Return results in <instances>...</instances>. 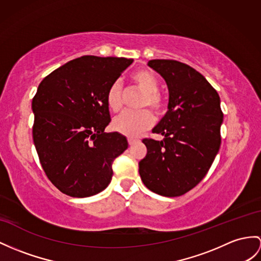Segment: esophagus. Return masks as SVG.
Returning a JSON list of instances; mask_svg holds the SVG:
<instances>
[{
	"mask_svg": "<svg viewBox=\"0 0 261 261\" xmlns=\"http://www.w3.org/2000/svg\"><path fill=\"white\" fill-rule=\"evenodd\" d=\"M127 141H128V144L132 146V145L136 144V143L138 142V139H136V138H133V137H128V138H127Z\"/></svg>",
	"mask_w": 261,
	"mask_h": 261,
	"instance_id": "esophagus-1",
	"label": "esophagus"
}]
</instances>
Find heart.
Masks as SVG:
<instances>
[{"label":"heart","mask_w":261,"mask_h":261,"mask_svg":"<svg viewBox=\"0 0 261 261\" xmlns=\"http://www.w3.org/2000/svg\"><path fill=\"white\" fill-rule=\"evenodd\" d=\"M132 81L139 91L144 93L141 100V106L150 107V109L160 113L163 110V99L158 94L160 83L156 76L147 69H139L132 75ZM106 103L113 113H118L123 107L122 88L118 82L113 83L106 95ZM154 124V116L148 110H143L137 113H124L114 119L113 128L120 134L135 137L143 132L150 128Z\"/></svg>","instance_id":"b5f03b06"}]
</instances>
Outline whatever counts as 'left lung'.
Returning <instances> with one entry per match:
<instances>
[{
	"mask_svg": "<svg viewBox=\"0 0 261 261\" xmlns=\"http://www.w3.org/2000/svg\"><path fill=\"white\" fill-rule=\"evenodd\" d=\"M148 66L168 87V111L152 133L163 141L144 139L147 154L139 175L151 192L181 196L204 178L220 147L224 114L215 88L195 68L174 60H151Z\"/></svg>",
	"mask_w": 261,
	"mask_h": 261,
	"instance_id": "left-lung-1",
	"label": "left lung"
}]
</instances>
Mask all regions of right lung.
<instances>
[{
	"label": "right lung",
	"mask_w": 261,
	"mask_h": 261,
	"mask_svg": "<svg viewBox=\"0 0 261 261\" xmlns=\"http://www.w3.org/2000/svg\"><path fill=\"white\" fill-rule=\"evenodd\" d=\"M133 59L86 55L56 68L32 100L33 141L48 179L63 194L84 198L110 185L114 160L128 147L111 122L106 95Z\"/></svg>",
	"instance_id": "right-lung-1"
}]
</instances>
